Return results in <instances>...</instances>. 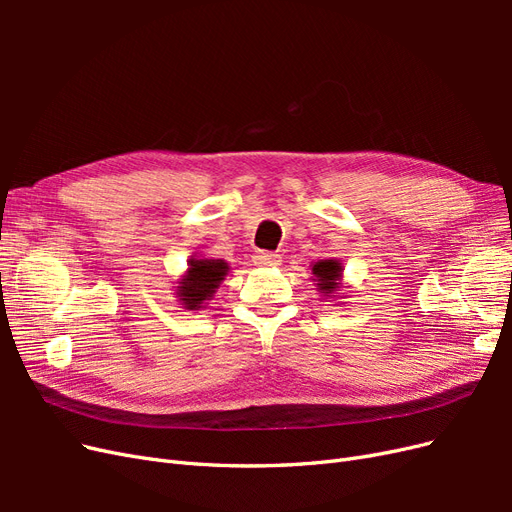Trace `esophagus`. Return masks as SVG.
I'll return each mask as SVG.
<instances>
[{
  "label": "esophagus",
  "mask_w": 512,
  "mask_h": 512,
  "mask_svg": "<svg viewBox=\"0 0 512 512\" xmlns=\"http://www.w3.org/2000/svg\"><path fill=\"white\" fill-rule=\"evenodd\" d=\"M280 254L275 252H256L254 254V265L258 267H277L280 265Z\"/></svg>",
  "instance_id": "34e87169"
}]
</instances>
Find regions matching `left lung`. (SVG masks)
Here are the masks:
<instances>
[{
	"instance_id": "1",
	"label": "left lung",
	"mask_w": 512,
	"mask_h": 512,
	"mask_svg": "<svg viewBox=\"0 0 512 512\" xmlns=\"http://www.w3.org/2000/svg\"><path fill=\"white\" fill-rule=\"evenodd\" d=\"M342 262L337 258H327V260H318L312 267L314 282H318V290L324 294L327 299H333L337 290L342 288Z\"/></svg>"
}]
</instances>
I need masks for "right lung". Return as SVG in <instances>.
<instances>
[{
	"label": "right lung",
	"instance_id": "1",
	"mask_svg": "<svg viewBox=\"0 0 512 512\" xmlns=\"http://www.w3.org/2000/svg\"><path fill=\"white\" fill-rule=\"evenodd\" d=\"M228 273V262L222 258H190L188 271L177 282V297L183 309H203L218 290Z\"/></svg>",
	"mask_w": 512,
	"mask_h": 512
}]
</instances>
